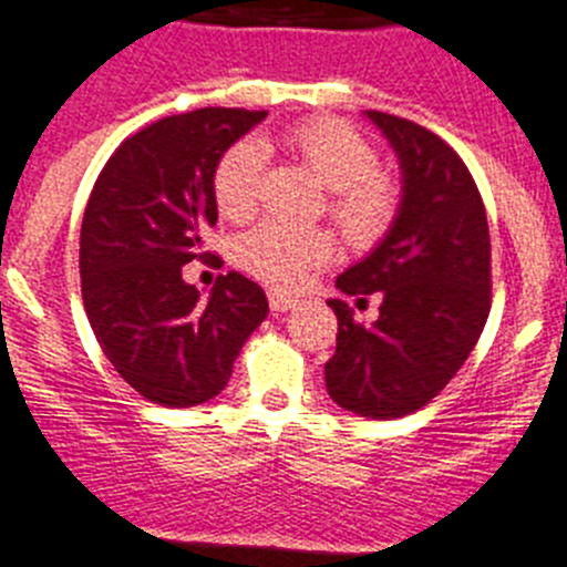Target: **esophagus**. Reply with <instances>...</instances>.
<instances>
[{
  "label": "esophagus",
  "instance_id": "obj_1",
  "mask_svg": "<svg viewBox=\"0 0 567 567\" xmlns=\"http://www.w3.org/2000/svg\"><path fill=\"white\" fill-rule=\"evenodd\" d=\"M268 302H271V310L285 313V310H290L296 305V296L285 293V290H271V293H268Z\"/></svg>",
  "mask_w": 567,
  "mask_h": 567
}]
</instances>
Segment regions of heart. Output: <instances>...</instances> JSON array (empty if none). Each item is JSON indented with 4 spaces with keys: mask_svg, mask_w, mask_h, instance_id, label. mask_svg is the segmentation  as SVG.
I'll list each match as a JSON object with an SVG mask.
<instances>
[{
    "mask_svg": "<svg viewBox=\"0 0 567 567\" xmlns=\"http://www.w3.org/2000/svg\"><path fill=\"white\" fill-rule=\"evenodd\" d=\"M288 150L305 169L330 188V214L353 246H372L390 231L398 212V186L379 172L375 146L344 121H310L288 135ZM265 150L239 141L214 169V200L223 217L248 220L259 206ZM336 239L321 228H290L262 223L237 239L234 257L243 271L262 282L290 288L313 265L333 259Z\"/></svg>",
    "mask_w": 567,
    "mask_h": 567,
    "instance_id": "heart-1",
    "label": "heart"
}]
</instances>
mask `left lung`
I'll return each mask as SVG.
<instances>
[{
	"mask_svg": "<svg viewBox=\"0 0 567 567\" xmlns=\"http://www.w3.org/2000/svg\"><path fill=\"white\" fill-rule=\"evenodd\" d=\"M401 169V203L381 243L336 288L379 293V319L359 324L344 299L336 353L324 364L330 398L372 421L426 406L474 350L492 308V243L481 192L457 152L435 132L367 110Z\"/></svg>",
	"mask_w": 567,
	"mask_h": 567,
	"instance_id": "8db88e82",
	"label": "left lung"
}]
</instances>
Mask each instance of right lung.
<instances>
[{
    "label": "right lung",
    "mask_w": 567,
    "mask_h": 567,
    "mask_svg": "<svg viewBox=\"0 0 567 567\" xmlns=\"http://www.w3.org/2000/svg\"><path fill=\"white\" fill-rule=\"evenodd\" d=\"M268 112L203 106L144 126L106 161L81 223V296L101 350L146 401L172 410L226 390L268 316L257 282L231 271L208 299L183 279L217 226L214 169Z\"/></svg>",
    "instance_id": "right-lung-1"
}]
</instances>
